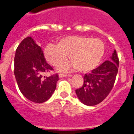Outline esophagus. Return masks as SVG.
I'll list each match as a JSON object with an SVG mask.
<instances>
[{"instance_id": "1", "label": "esophagus", "mask_w": 134, "mask_h": 134, "mask_svg": "<svg viewBox=\"0 0 134 134\" xmlns=\"http://www.w3.org/2000/svg\"><path fill=\"white\" fill-rule=\"evenodd\" d=\"M67 76L68 75H67V74H63V73H59V77L60 78H62V77H67Z\"/></svg>"}]
</instances>
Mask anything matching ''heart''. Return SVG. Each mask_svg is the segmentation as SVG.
<instances>
[{
  "instance_id": "obj_1",
  "label": "heart",
  "mask_w": 134,
  "mask_h": 134,
  "mask_svg": "<svg viewBox=\"0 0 134 134\" xmlns=\"http://www.w3.org/2000/svg\"><path fill=\"white\" fill-rule=\"evenodd\" d=\"M103 42L98 39L79 36H69L60 39L58 45L49 43L44 49V55L49 64L57 67L69 59L60 67L63 71L77 69L81 73H87L97 67L104 54Z\"/></svg>"
}]
</instances>
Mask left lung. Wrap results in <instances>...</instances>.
I'll return each mask as SVG.
<instances>
[{
  "label": "left lung",
  "instance_id": "1",
  "mask_svg": "<svg viewBox=\"0 0 134 134\" xmlns=\"http://www.w3.org/2000/svg\"><path fill=\"white\" fill-rule=\"evenodd\" d=\"M110 61H106L89 74L84 76L82 87L75 91L77 97L87 106L100 103L109 94L114 85L119 66V59L114 50Z\"/></svg>",
  "mask_w": 134,
  "mask_h": 134
}]
</instances>
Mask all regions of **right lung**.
I'll return each mask as SVG.
<instances>
[{
	"label": "right lung",
	"mask_w": 134,
	"mask_h": 134,
	"mask_svg": "<svg viewBox=\"0 0 134 134\" xmlns=\"http://www.w3.org/2000/svg\"><path fill=\"white\" fill-rule=\"evenodd\" d=\"M53 70L46 62L40 46L31 37L24 39L16 50L14 70L22 94L36 103L47 101L55 90L59 75L43 77V74Z\"/></svg>",
	"instance_id": "1"
}]
</instances>
